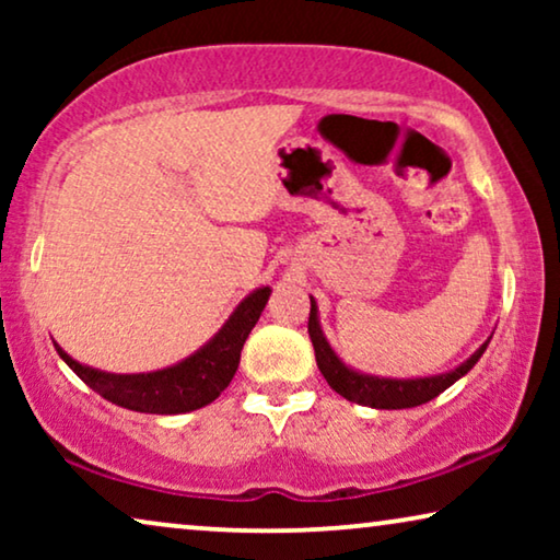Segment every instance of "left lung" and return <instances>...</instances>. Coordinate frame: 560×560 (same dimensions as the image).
Masks as SVG:
<instances>
[{
  "label": "left lung",
  "instance_id": "left-lung-1",
  "mask_svg": "<svg viewBox=\"0 0 560 560\" xmlns=\"http://www.w3.org/2000/svg\"><path fill=\"white\" fill-rule=\"evenodd\" d=\"M308 336H311L313 351H316L318 370L326 377L328 385H331V389H336V393L347 397L351 402L366 405V408H377V410L416 408V405L433 400V397H439L443 389H448L456 380H462L464 374L479 362V357L485 354L489 343V341L481 343V347L474 351L462 366H456V370H451L446 374H435V377H420V380H380V377H370V374H359L354 370H349V366L334 354V349L328 347L326 336L320 334L318 308L313 298H311V316H308Z\"/></svg>",
  "mask_w": 560,
  "mask_h": 560
}]
</instances>
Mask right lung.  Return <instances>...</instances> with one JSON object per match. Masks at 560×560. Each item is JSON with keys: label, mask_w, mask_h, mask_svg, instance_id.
Returning <instances> with one entry per match:
<instances>
[{"label": "right lung", "mask_w": 560, "mask_h": 560, "mask_svg": "<svg viewBox=\"0 0 560 560\" xmlns=\"http://www.w3.org/2000/svg\"><path fill=\"white\" fill-rule=\"evenodd\" d=\"M270 288H259L236 305L224 328L180 364L148 374H109L83 366L56 343L60 359L86 382V385L119 408L155 416L190 412L217 400L232 382L240 366L242 347L267 305Z\"/></svg>", "instance_id": "1"}]
</instances>
